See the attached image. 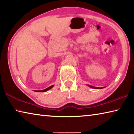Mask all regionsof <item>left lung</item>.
I'll use <instances>...</instances> for the list:
<instances>
[{
  "mask_svg": "<svg viewBox=\"0 0 134 134\" xmlns=\"http://www.w3.org/2000/svg\"><path fill=\"white\" fill-rule=\"evenodd\" d=\"M90 87L92 88H93V89H102L103 87H93V86H89Z\"/></svg>",
  "mask_w": 134,
  "mask_h": 134,
  "instance_id": "left-lung-1",
  "label": "left lung"
}]
</instances>
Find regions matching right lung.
<instances>
[{"mask_svg": "<svg viewBox=\"0 0 134 134\" xmlns=\"http://www.w3.org/2000/svg\"><path fill=\"white\" fill-rule=\"evenodd\" d=\"M53 86H54V85H52V86H49V87H48V88H47V89H45L42 90H35V91L36 92H46V91H47V90H49L50 89H51V88L53 87Z\"/></svg>", "mask_w": 134, "mask_h": 134, "instance_id": "right-lung-1", "label": "right lung"}]
</instances>
